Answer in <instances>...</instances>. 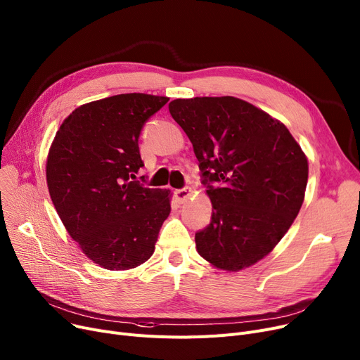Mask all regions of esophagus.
I'll use <instances>...</instances> for the list:
<instances>
[{
	"label": "esophagus",
	"instance_id": "obj_1",
	"mask_svg": "<svg viewBox=\"0 0 360 360\" xmlns=\"http://www.w3.org/2000/svg\"><path fill=\"white\" fill-rule=\"evenodd\" d=\"M190 195H191V188H188V186L181 188V190L175 191V197L179 202H185L188 198H190Z\"/></svg>",
	"mask_w": 360,
	"mask_h": 360
}]
</instances>
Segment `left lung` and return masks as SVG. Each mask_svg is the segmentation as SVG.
<instances>
[{
    "mask_svg": "<svg viewBox=\"0 0 360 360\" xmlns=\"http://www.w3.org/2000/svg\"><path fill=\"white\" fill-rule=\"evenodd\" d=\"M172 118L191 140L213 205L195 233L198 254L238 271L266 257L304 202L308 160L289 129L232 96L176 99Z\"/></svg>",
    "mask_w": 360,
    "mask_h": 360,
    "instance_id": "1",
    "label": "left lung"
}]
</instances>
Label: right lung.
Listing matches in <instances>:
<instances>
[{
	"instance_id": "right-lung-1",
	"label": "right lung",
	"mask_w": 360,
	"mask_h": 360,
	"mask_svg": "<svg viewBox=\"0 0 360 360\" xmlns=\"http://www.w3.org/2000/svg\"><path fill=\"white\" fill-rule=\"evenodd\" d=\"M167 101L127 93L86 103L51 146L46 181L55 210L83 252L106 270L147 261L170 213L167 190L136 179L144 166L141 129Z\"/></svg>"
}]
</instances>
